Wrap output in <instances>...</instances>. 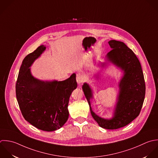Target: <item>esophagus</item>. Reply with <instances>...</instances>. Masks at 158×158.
Segmentation results:
<instances>
[{"label": "esophagus", "mask_w": 158, "mask_h": 158, "mask_svg": "<svg viewBox=\"0 0 158 158\" xmlns=\"http://www.w3.org/2000/svg\"><path fill=\"white\" fill-rule=\"evenodd\" d=\"M85 80V78H84V76L83 75V74L81 72L78 73L76 75V81L77 82L80 84L81 83H82Z\"/></svg>", "instance_id": "obj_1"}]
</instances>
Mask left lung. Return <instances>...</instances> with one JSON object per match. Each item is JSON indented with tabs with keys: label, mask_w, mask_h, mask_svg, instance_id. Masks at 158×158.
I'll use <instances>...</instances> for the list:
<instances>
[{
	"label": "left lung",
	"mask_w": 158,
	"mask_h": 158,
	"mask_svg": "<svg viewBox=\"0 0 158 158\" xmlns=\"http://www.w3.org/2000/svg\"><path fill=\"white\" fill-rule=\"evenodd\" d=\"M108 43L112 50L107 54L108 60L124 73L119 85V94L113 118L105 119L97 116L90 106V100L93 95L89 84L84 83L82 90L93 118L101 127L113 130L128 125L139 115L143 104L146 88L140 63L134 52L123 42L111 40Z\"/></svg>",
	"instance_id": "8db88e82"
}]
</instances>
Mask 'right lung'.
<instances>
[{"label":"right lung","mask_w":158,"mask_h":158,"mask_svg":"<svg viewBox=\"0 0 158 158\" xmlns=\"http://www.w3.org/2000/svg\"><path fill=\"white\" fill-rule=\"evenodd\" d=\"M39 46L23 60L16 83V96L23 116L35 127L50 132L60 129L69 116V99L77 84L76 74L63 81L34 78L29 67L45 50Z\"/></svg>","instance_id":"right-lung-1"}]
</instances>
